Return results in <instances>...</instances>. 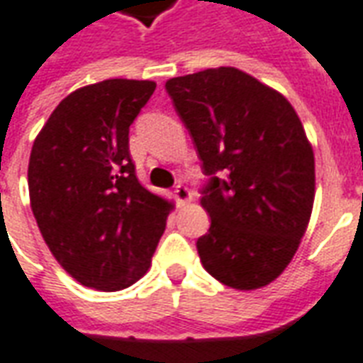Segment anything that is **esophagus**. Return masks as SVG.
<instances>
[{
  "instance_id": "34e87169",
  "label": "esophagus",
  "mask_w": 363,
  "mask_h": 363,
  "mask_svg": "<svg viewBox=\"0 0 363 363\" xmlns=\"http://www.w3.org/2000/svg\"><path fill=\"white\" fill-rule=\"evenodd\" d=\"M174 195H176V199H178V203L179 205H185V203H189V201H191V191H189V189H187V187H185V185H182V184H178L176 185V187H174Z\"/></svg>"
}]
</instances>
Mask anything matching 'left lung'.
I'll return each instance as SVG.
<instances>
[{
    "label": "left lung",
    "instance_id": "left-lung-1",
    "mask_svg": "<svg viewBox=\"0 0 363 363\" xmlns=\"http://www.w3.org/2000/svg\"><path fill=\"white\" fill-rule=\"evenodd\" d=\"M166 92L208 178L201 263L230 288L267 286L292 261L315 197V160L298 113L236 67L176 77Z\"/></svg>",
    "mask_w": 363,
    "mask_h": 363
}]
</instances>
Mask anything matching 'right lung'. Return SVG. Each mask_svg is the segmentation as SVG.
Listing matches in <instances>:
<instances>
[{
    "label": "right lung",
    "instance_id": "1",
    "mask_svg": "<svg viewBox=\"0 0 363 363\" xmlns=\"http://www.w3.org/2000/svg\"><path fill=\"white\" fill-rule=\"evenodd\" d=\"M152 81L108 79L71 92L36 137L30 207L57 263L83 286L116 292L149 271L172 203L145 189L129 156V125Z\"/></svg>",
    "mask_w": 363,
    "mask_h": 363
}]
</instances>
